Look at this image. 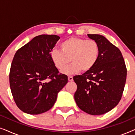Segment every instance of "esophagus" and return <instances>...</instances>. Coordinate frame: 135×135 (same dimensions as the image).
<instances>
[{"mask_svg":"<svg viewBox=\"0 0 135 135\" xmlns=\"http://www.w3.org/2000/svg\"><path fill=\"white\" fill-rule=\"evenodd\" d=\"M68 80H69V81H71V82H72V81L73 80V77L72 76H69L68 77Z\"/></svg>","mask_w":135,"mask_h":135,"instance_id":"esophagus-1","label":"esophagus"}]
</instances>
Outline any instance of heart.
Wrapping results in <instances>:
<instances>
[{
	"instance_id": "b5f03b06",
	"label": "heart",
	"mask_w": 135,
	"mask_h": 135,
	"mask_svg": "<svg viewBox=\"0 0 135 135\" xmlns=\"http://www.w3.org/2000/svg\"><path fill=\"white\" fill-rule=\"evenodd\" d=\"M60 50L54 49L50 53V58L55 68L61 71L71 60V65L62 73L71 75L81 70L86 72L91 69L98 61L100 49L94 40L72 37L60 44Z\"/></svg>"
}]
</instances>
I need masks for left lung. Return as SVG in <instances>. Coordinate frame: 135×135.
<instances>
[{
	"label": "left lung",
	"instance_id": "8db88e82",
	"mask_svg": "<svg viewBox=\"0 0 135 135\" xmlns=\"http://www.w3.org/2000/svg\"><path fill=\"white\" fill-rule=\"evenodd\" d=\"M100 49L95 66L82 75H75L77 89L74 94L79 108L91 115H101L117 106L122 95L127 68L120 50L105 37L88 34Z\"/></svg>",
	"mask_w": 135,
	"mask_h": 135
}]
</instances>
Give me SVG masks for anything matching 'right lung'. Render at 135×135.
Segmentation results:
<instances>
[{
	"instance_id": "right-lung-1",
	"label": "right lung",
	"mask_w": 135,
	"mask_h": 135,
	"mask_svg": "<svg viewBox=\"0 0 135 135\" xmlns=\"http://www.w3.org/2000/svg\"><path fill=\"white\" fill-rule=\"evenodd\" d=\"M60 37L40 35L16 51L11 65L9 80L18 108L36 115L52 108L58 93L68 83V76L59 74L50 53Z\"/></svg>"
}]
</instances>
